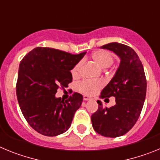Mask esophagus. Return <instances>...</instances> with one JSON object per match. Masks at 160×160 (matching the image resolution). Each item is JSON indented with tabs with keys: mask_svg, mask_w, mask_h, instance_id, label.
Segmentation results:
<instances>
[{
	"mask_svg": "<svg viewBox=\"0 0 160 160\" xmlns=\"http://www.w3.org/2000/svg\"><path fill=\"white\" fill-rule=\"evenodd\" d=\"M90 98L88 97V96H87V95L83 96V100H84V101H88V100H90Z\"/></svg>",
	"mask_w": 160,
	"mask_h": 160,
	"instance_id": "esophagus-1",
	"label": "esophagus"
}]
</instances>
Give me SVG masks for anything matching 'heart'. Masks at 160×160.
<instances>
[{
  "mask_svg": "<svg viewBox=\"0 0 160 160\" xmlns=\"http://www.w3.org/2000/svg\"><path fill=\"white\" fill-rule=\"evenodd\" d=\"M92 59L97 63L100 67L105 69V68L111 66L114 62V58L113 55L110 52L106 50H98L94 52L92 54ZM82 62H78L75 66H73L72 70V74L73 76L78 75L81 70ZM103 87V82L102 80H89L86 79L80 82L78 84L77 87L79 91L87 95H94L97 94Z\"/></svg>",
  "mask_w": 160,
  "mask_h": 160,
  "instance_id": "obj_1",
  "label": "heart"
}]
</instances>
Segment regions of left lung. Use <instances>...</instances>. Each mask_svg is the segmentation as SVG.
<instances>
[{
    "label": "left lung",
    "instance_id": "left-lung-1",
    "mask_svg": "<svg viewBox=\"0 0 160 160\" xmlns=\"http://www.w3.org/2000/svg\"><path fill=\"white\" fill-rule=\"evenodd\" d=\"M120 58V64L111 82L101 92L102 98H115L116 104L107 108L100 101L91 115L94 131L105 137L116 138L134 127L142 111L146 98L147 80L140 59L130 46L112 42L102 46Z\"/></svg>",
    "mask_w": 160,
    "mask_h": 160
}]
</instances>
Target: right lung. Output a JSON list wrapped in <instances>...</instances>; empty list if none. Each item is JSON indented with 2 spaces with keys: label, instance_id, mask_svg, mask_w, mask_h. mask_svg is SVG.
Segmentation results:
<instances>
[{
  "label": "right lung",
  "instance_id": "add662e5",
  "mask_svg": "<svg viewBox=\"0 0 160 160\" xmlns=\"http://www.w3.org/2000/svg\"><path fill=\"white\" fill-rule=\"evenodd\" d=\"M86 54L47 47H37L23 58L19 66L16 91L24 117L38 133L56 136L66 132L83 97L73 93L69 99L55 97L60 87L72 82L70 70Z\"/></svg>",
  "mask_w": 160,
  "mask_h": 160
}]
</instances>
